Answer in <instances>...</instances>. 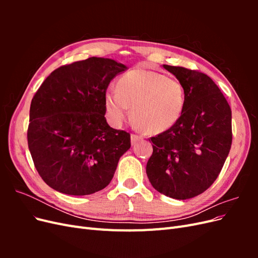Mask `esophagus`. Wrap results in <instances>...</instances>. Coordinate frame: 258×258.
<instances>
[{
    "instance_id": "1",
    "label": "esophagus",
    "mask_w": 258,
    "mask_h": 258,
    "mask_svg": "<svg viewBox=\"0 0 258 258\" xmlns=\"http://www.w3.org/2000/svg\"><path fill=\"white\" fill-rule=\"evenodd\" d=\"M140 140H142V137L137 136V135H131V143H132V145L136 144L138 141H140Z\"/></svg>"
}]
</instances>
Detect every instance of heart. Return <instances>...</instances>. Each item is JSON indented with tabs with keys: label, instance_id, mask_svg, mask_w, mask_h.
<instances>
[{
	"label": "heart",
	"instance_id": "1",
	"mask_svg": "<svg viewBox=\"0 0 258 258\" xmlns=\"http://www.w3.org/2000/svg\"><path fill=\"white\" fill-rule=\"evenodd\" d=\"M185 103L182 84L151 70L135 69L124 73L116 91H107L104 106L113 123L119 124L130 115L147 134H160L179 119Z\"/></svg>",
	"mask_w": 258,
	"mask_h": 258
}]
</instances>
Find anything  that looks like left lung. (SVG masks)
I'll list each match as a JSON object with an SVG mask.
<instances>
[{
    "label": "left lung",
    "mask_w": 258,
    "mask_h": 258,
    "mask_svg": "<svg viewBox=\"0 0 258 258\" xmlns=\"http://www.w3.org/2000/svg\"><path fill=\"white\" fill-rule=\"evenodd\" d=\"M163 68L183 86L184 110L172 127L151 138L146 174L160 194L185 200L207 190L220 174L231 147V110L208 75L182 67Z\"/></svg>",
    "instance_id": "left-lung-1"
}]
</instances>
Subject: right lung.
I'll return each mask as SVG.
<instances>
[{
  "label": "right lung",
  "mask_w": 258,
  "mask_h": 258,
  "mask_svg": "<svg viewBox=\"0 0 258 258\" xmlns=\"http://www.w3.org/2000/svg\"><path fill=\"white\" fill-rule=\"evenodd\" d=\"M128 68L91 57L54 70L30 106L28 145L34 166L52 189L85 196L110 184L130 135L106 122L104 96Z\"/></svg>",
  "instance_id": "right-lung-1"
}]
</instances>
